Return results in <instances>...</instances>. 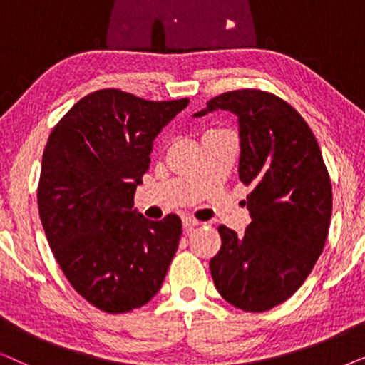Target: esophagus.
<instances>
[{
    "mask_svg": "<svg viewBox=\"0 0 365 365\" xmlns=\"http://www.w3.org/2000/svg\"><path fill=\"white\" fill-rule=\"evenodd\" d=\"M182 226L186 231H191L192 227L199 226V221H196V219H192V217H182Z\"/></svg>",
    "mask_w": 365,
    "mask_h": 365,
    "instance_id": "1",
    "label": "esophagus"
}]
</instances>
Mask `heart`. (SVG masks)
<instances>
[{
    "instance_id": "obj_1",
    "label": "heart",
    "mask_w": 365,
    "mask_h": 365,
    "mask_svg": "<svg viewBox=\"0 0 365 365\" xmlns=\"http://www.w3.org/2000/svg\"><path fill=\"white\" fill-rule=\"evenodd\" d=\"M212 131H217V129H212ZM207 133H211V131H207Z\"/></svg>"
}]
</instances>
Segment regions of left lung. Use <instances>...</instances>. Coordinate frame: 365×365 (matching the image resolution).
<instances>
[{
	"instance_id": "left-lung-1",
	"label": "left lung",
	"mask_w": 365,
	"mask_h": 365,
	"mask_svg": "<svg viewBox=\"0 0 365 365\" xmlns=\"http://www.w3.org/2000/svg\"><path fill=\"white\" fill-rule=\"evenodd\" d=\"M237 116L239 179L251 186V224L242 236L219 226L212 281L229 304L264 312L287 301L311 274L332 214L331 178L311 128L291 104L261 89H237L207 101L194 118Z\"/></svg>"
}]
</instances>
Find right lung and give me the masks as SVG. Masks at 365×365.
Masks as SVG:
<instances>
[{
    "label": "right lung",
    "mask_w": 365,
    "mask_h": 365,
    "mask_svg": "<svg viewBox=\"0 0 365 365\" xmlns=\"http://www.w3.org/2000/svg\"><path fill=\"white\" fill-rule=\"evenodd\" d=\"M187 103L99 89L79 99L49 134L39 217L69 284L104 312L124 314L151 301L176 254L181 219L149 221L133 206L153 141Z\"/></svg>",
    "instance_id": "add662e5"
}]
</instances>
